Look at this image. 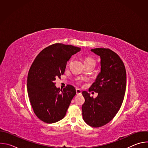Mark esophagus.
I'll list each match as a JSON object with an SVG mask.
<instances>
[{
  "instance_id": "obj_1",
  "label": "esophagus",
  "mask_w": 148,
  "mask_h": 148,
  "mask_svg": "<svg viewBox=\"0 0 148 148\" xmlns=\"http://www.w3.org/2000/svg\"><path fill=\"white\" fill-rule=\"evenodd\" d=\"M76 93L77 95L81 94V90L79 88H76Z\"/></svg>"
}]
</instances>
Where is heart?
I'll use <instances>...</instances> for the list:
<instances>
[{"label": "heart", "instance_id": "b5f03b06", "mask_svg": "<svg viewBox=\"0 0 148 148\" xmlns=\"http://www.w3.org/2000/svg\"><path fill=\"white\" fill-rule=\"evenodd\" d=\"M71 61V60H70L69 61V63H70ZM84 64H92L94 65L95 66L96 64V62L95 61V60L94 58H92L91 57H87L85 60H84ZM80 81V80H79V82Z\"/></svg>", "mask_w": 148, "mask_h": 148}]
</instances>
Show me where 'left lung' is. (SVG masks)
<instances>
[{
	"mask_svg": "<svg viewBox=\"0 0 148 148\" xmlns=\"http://www.w3.org/2000/svg\"><path fill=\"white\" fill-rule=\"evenodd\" d=\"M91 51L101 57V72L89 88L98 96L94 98L82 91L85 102L82 111L84 121L98 128L110 122L119 110L126 90V74L122 60L112 50L97 48Z\"/></svg>",
	"mask_w": 148,
	"mask_h": 148,
	"instance_id": "8db88e82",
	"label": "left lung"
}]
</instances>
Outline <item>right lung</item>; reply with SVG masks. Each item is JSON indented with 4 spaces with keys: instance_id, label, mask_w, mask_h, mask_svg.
<instances>
[{
    "instance_id": "add662e5",
    "label": "right lung",
    "mask_w": 148,
    "mask_h": 148,
    "mask_svg": "<svg viewBox=\"0 0 148 148\" xmlns=\"http://www.w3.org/2000/svg\"><path fill=\"white\" fill-rule=\"evenodd\" d=\"M80 50L71 45L56 43L44 49L32 63L27 76V92L33 111L41 121L52 123L65 116L75 89L67 85L60 90L54 81L64 73L71 56Z\"/></svg>"
}]
</instances>
